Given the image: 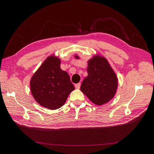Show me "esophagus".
I'll return each instance as SVG.
<instances>
[{
    "label": "esophagus",
    "instance_id": "obj_1",
    "mask_svg": "<svg viewBox=\"0 0 154 154\" xmlns=\"http://www.w3.org/2000/svg\"><path fill=\"white\" fill-rule=\"evenodd\" d=\"M80 86H81V83H76V84H75V87L76 88H78V89H79V88H80Z\"/></svg>",
    "mask_w": 154,
    "mask_h": 154
}]
</instances>
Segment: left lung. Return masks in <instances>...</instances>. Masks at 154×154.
Instances as JSON below:
<instances>
[{
  "mask_svg": "<svg viewBox=\"0 0 154 154\" xmlns=\"http://www.w3.org/2000/svg\"><path fill=\"white\" fill-rule=\"evenodd\" d=\"M80 59L77 54L74 56ZM87 71L80 90L93 103L103 105L114 97L118 86L117 76L108 60L99 54L88 60Z\"/></svg>",
  "mask_w": 154,
  "mask_h": 154,
  "instance_id": "1",
  "label": "left lung"
}]
</instances>
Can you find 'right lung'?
<instances>
[{
	"mask_svg": "<svg viewBox=\"0 0 154 154\" xmlns=\"http://www.w3.org/2000/svg\"><path fill=\"white\" fill-rule=\"evenodd\" d=\"M61 60L54 55L46 58L30 80L31 94L45 108L55 110L62 106L74 87L68 73L60 68Z\"/></svg>",
	"mask_w": 154,
	"mask_h": 154,
	"instance_id": "obj_1",
	"label": "right lung"
}]
</instances>
